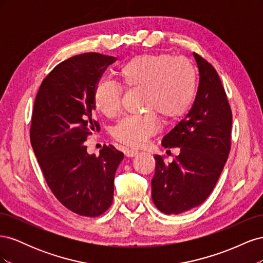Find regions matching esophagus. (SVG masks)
<instances>
[{
	"label": "esophagus",
	"instance_id": "esophagus-1",
	"mask_svg": "<svg viewBox=\"0 0 263 263\" xmlns=\"http://www.w3.org/2000/svg\"><path fill=\"white\" fill-rule=\"evenodd\" d=\"M125 155H126V157L133 158V157L138 156V155H139V151H138V150H135V149H127V150L125 151Z\"/></svg>",
	"mask_w": 263,
	"mask_h": 263
}]
</instances>
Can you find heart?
I'll return each mask as SVG.
<instances>
[{"label": "heart", "instance_id": "b5f03b06", "mask_svg": "<svg viewBox=\"0 0 263 263\" xmlns=\"http://www.w3.org/2000/svg\"><path fill=\"white\" fill-rule=\"evenodd\" d=\"M127 89L144 90L141 115L126 116L113 129V137L130 147L144 146L159 129L158 114L176 119L184 114L194 100L197 71L184 57L173 58L165 53H145L129 59L119 69ZM122 89L102 79L94 87V104L107 117L122 110Z\"/></svg>", "mask_w": 263, "mask_h": 263}]
</instances>
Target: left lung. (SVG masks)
<instances>
[{
  "label": "left lung",
  "instance_id": "1",
  "mask_svg": "<svg viewBox=\"0 0 263 263\" xmlns=\"http://www.w3.org/2000/svg\"><path fill=\"white\" fill-rule=\"evenodd\" d=\"M200 83L190 112L162 139L164 148L179 147L171 162L155 156L151 195L156 208L181 214L201 205L212 193L224 169L232 144L233 115L218 73L193 52Z\"/></svg>",
  "mask_w": 263,
  "mask_h": 263
}]
</instances>
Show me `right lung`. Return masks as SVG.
<instances>
[{
    "mask_svg": "<svg viewBox=\"0 0 263 263\" xmlns=\"http://www.w3.org/2000/svg\"><path fill=\"white\" fill-rule=\"evenodd\" d=\"M115 57L74 55L55 66L36 95L30 142L47 184L68 210L95 217L113 202L114 178L124 154L103 146L89 155L83 142L99 129L92 113L94 87Z\"/></svg>",
    "mask_w": 263,
    "mask_h": 263,
    "instance_id": "1",
    "label": "right lung"
}]
</instances>
